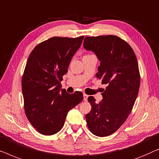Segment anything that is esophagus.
<instances>
[{
    "label": "esophagus",
    "mask_w": 159,
    "mask_h": 159,
    "mask_svg": "<svg viewBox=\"0 0 159 159\" xmlns=\"http://www.w3.org/2000/svg\"><path fill=\"white\" fill-rule=\"evenodd\" d=\"M88 95H86V94H85V93H84V101H85V102H86L87 100H88Z\"/></svg>",
    "instance_id": "34e87169"
}]
</instances>
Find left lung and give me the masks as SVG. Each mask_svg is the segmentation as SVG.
<instances>
[{
	"label": "left lung",
	"instance_id": "1",
	"mask_svg": "<svg viewBox=\"0 0 159 159\" xmlns=\"http://www.w3.org/2000/svg\"><path fill=\"white\" fill-rule=\"evenodd\" d=\"M84 48L97 55L100 66L96 76L107 85L99 104L88 98L87 125L93 135L105 137L117 131L133 109L140 81L137 58L126 42L114 35L86 37Z\"/></svg>",
	"mask_w": 159,
	"mask_h": 159
}]
</instances>
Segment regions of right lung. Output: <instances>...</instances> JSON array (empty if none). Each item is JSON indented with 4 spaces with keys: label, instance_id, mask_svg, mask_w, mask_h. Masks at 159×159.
Segmentation results:
<instances>
[{
    "label": "right lung",
    "instance_id": "add662e5",
    "mask_svg": "<svg viewBox=\"0 0 159 159\" xmlns=\"http://www.w3.org/2000/svg\"><path fill=\"white\" fill-rule=\"evenodd\" d=\"M84 37H52L37 44L28 58L21 82L24 110L42 135L58 133L68 111L84 99L82 92L70 94L60 84Z\"/></svg>",
    "mask_w": 159,
    "mask_h": 159
}]
</instances>
